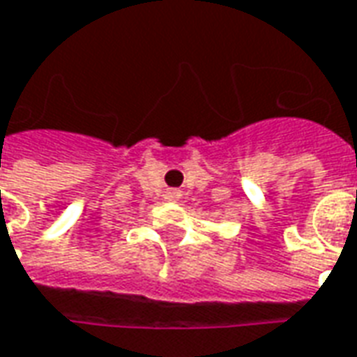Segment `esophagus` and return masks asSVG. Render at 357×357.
Masks as SVG:
<instances>
[{
	"label": "esophagus",
	"mask_w": 357,
	"mask_h": 357,
	"mask_svg": "<svg viewBox=\"0 0 357 357\" xmlns=\"http://www.w3.org/2000/svg\"><path fill=\"white\" fill-rule=\"evenodd\" d=\"M166 199H168V201H172V203H178V201H181V193H179V191H176V189H172V191H168V193H166Z\"/></svg>",
	"instance_id": "esophagus-1"
}]
</instances>
